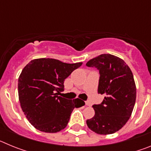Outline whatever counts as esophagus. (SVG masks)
Listing matches in <instances>:
<instances>
[{
	"label": "esophagus",
	"instance_id": "1",
	"mask_svg": "<svg viewBox=\"0 0 151 151\" xmlns=\"http://www.w3.org/2000/svg\"><path fill=\"white\" fill-rule=\"evenodd\" d=\"M85 105L86 106H91V103L89 101H85Z\"/></svg>",
	"mask_w": 151,
	"mask_h": 151
}]
</instances>
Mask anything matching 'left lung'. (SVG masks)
<instances>
[{"label": "left lung", "mask_w": 151, "mask_h": 151, "mask_svg": "<svg viewBox=\"0 0 151 151\" xmlns=\"http://www.w3.org/2000/svg\"><path fill=\"white\" fill-rule=\"evenodd\" d=\"M86 66L99 70L98 93L106 95L101 104L93 105L95 114L86 121L88 127L97 134L115 133L128 122L135 104L132 70L123 60L110 54L94 57Z\"/></svg>", "instance_id": "1"}]
</instances>
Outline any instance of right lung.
<instances>
[{
	"mask_svg": "<svg viewBox=\"0 0 151 151\" xmlns=\"http://www.w3.org/2000/svg\"><path fill=\"white\" fill-rule=\"evenodd\" d=\"M82 64L39 58L23 68L18 80L19 100L24 114L35 129L55 133L66 127L73 109L80 107L78 98L72 101L58 93L63 91L64 80Z\"/></svg>",
	"mask_w": 151,
	"mask_h": 151,
	"instance_id": "obj_1",
	"label": "right lung"
}]
</instances>
